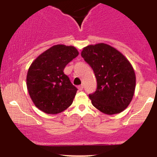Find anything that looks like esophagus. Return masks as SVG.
<instances>
[{"label": "esophagus", "instance_id": "34e87169", "mask_svg": "<svg viewBox=\"0 0 157 157\" xmlns=\"http://www.w3.org/2000/svg\"><path fill=\"white\" fill-rule=\"evenodd\" d=\"M78 89H79V90H83V85H80V86H78Z\"/></svg>", "mask_w": 157, "mask_h": 157}]
</instances>
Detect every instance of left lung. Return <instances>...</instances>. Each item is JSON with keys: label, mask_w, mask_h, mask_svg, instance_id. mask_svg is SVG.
Listing matches in <instances>:
<instances>
[{"label": "left lung", "mask_w": 157, "mask_h": 157, "mask_svg": "<svg viewBox=\"0 0 157 157\" xmlns=\"http://www.w3.org/2000/svg\"><path fill=\"white\" fill-rule=\"evenodd\" d=\"M81 56L93 70L97 89L89 95L93 106L102 113L123 112L134 94L136 76L129 61L116 48L105 43L83 48Z\"/></svg>", "instance_id": "8db88e82"}]
</instances>
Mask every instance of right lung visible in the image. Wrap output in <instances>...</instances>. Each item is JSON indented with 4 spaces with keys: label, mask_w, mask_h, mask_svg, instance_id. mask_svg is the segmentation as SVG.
Listing matches in <instances>:
<instances>
[{
    "label": "right lung",
    "mask_w": 157,
    "mask_h": 157,
    "mask_svg": "<svg viewBox=\"0 0 157 157\" xmlns=\"http://www.w3.org/2000/svg\"><path fill=\"white\" fill-rule=\"evenodd\" d=\"M78 55L75 47L55 45L33 61L28 70L26 86L38 109L55 115L72 104L77 89L64 74V69Z\"/></svg>",
    "instance_id": "right-lung-1"
}]
</instances>
